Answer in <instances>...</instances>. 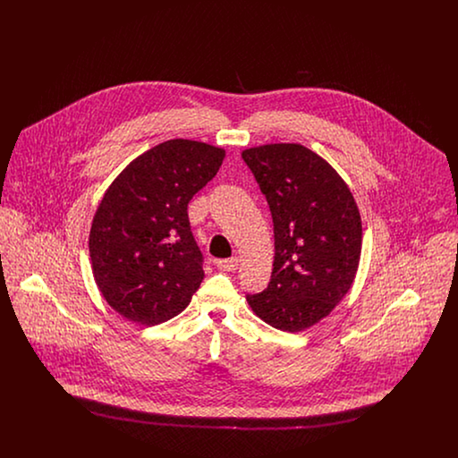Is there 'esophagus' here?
<instances>
[{
	"mask_svg": "<svg viewBox=\"0 0 458 458\" xmlns=\"http://www.w3.org/2000/svg\"><path fill=\"white\" fill-rule=\"evenodd\" d=\"M216 266L221 271H237L240 266L239 258H230V259H219L216 261Z\"/></svg>",
	"mask_w": 458,
	"mask_h": 458,
	"instance_id": "esophagus-1",
	"label": "esophagus"
}]
</instances>
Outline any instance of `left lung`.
Masks as SVG:
<instances>
[{"label":"left lung","mask_w":458,"mask_h":458,"mask_svg":"<svg viewBox=\"0 0 458 458\" xmlns=\"http://www.w3.org/2000/svg\"><path fill=\"white\" fill-rule=\"evenodd\" d=\"M269 204L275 261L266 290L247 302L269 327L304 331L347 295L362 249V221L349 185L301 144L242 153Z\"/></svg>","instance_id":"8db88e82"}]
</instances>
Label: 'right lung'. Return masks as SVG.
Instances as JSON below:
<instances>
[{
  "label": "right lung",
  "instance_id": "1",
  "mask_svg": "<svg viewBox=\"0 0 458 458\" xmlns=\"http://www.w3.org/2000/svg\"><path fill=\"white\" fill-rule=\"evenodd\" d=\"M223 159L221 148L166 140L135 157L105 192L89 252L98 288L125 319L154 327L191 304L204 271L187 206Z\"/></svg>",
  "mask_w": 458,
  "mask_h": 458
}]
</instances>
